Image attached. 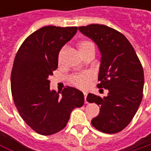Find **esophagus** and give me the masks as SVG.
Instances as JSON below:
<instances>
[{
  "label": "esophagus",
  "mask_w": 151,
  "mask_h": 151,
  "mask_svg": "<svg viewBox=\"0 0 151 151\" xmlns=\"http://www.w3.org/2000/svg\"><path fill=\"white\" fill-rule=\"evenodd\" d=\"M84 96H85V103H88L87 101H86V96H87V93L86 92H84Z\"/></svg>",
  "instance_id": "1"
}]
</instances>
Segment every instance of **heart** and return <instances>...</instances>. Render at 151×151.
Segmentation results:
<instances>
[{
  "instance_id": "1",
  "label": "heart",
  "mask_w": 151,
  "mask_h": 151,
  "mask_svg": "<svg viewBox=\"0 0 151 151\" xmlns=\"http://www.w3.org/2000/svg\"><path fill=\"white\" fill-rule=\"evenodd\" d=\"M77 48L79 50V52L83 55L85 52L89 50L92 48H94V45L92 42L87 41V40H81L77 43ZM62 51V50H61ZM61 51L59 52V57L61 54ZM91 78V74L90 73H80L74 75L72 78V82L78 87H86Z\"/></svg>"
}]
</instances>
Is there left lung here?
I'll return each mask as SVG.
<instances>
[{
	"instance_id": "1",
	"label": "left lung",
	"mask_w": 151,
	"mask_h": 151,
	"mask_svg": "<svg viewBox=\"0 0 151 151\" xmlns=\"http://www.w3.org/2000/svg\"><path fill=\"white\" fill-rule=\"evenodd\" d=\"M101 51L98 87L108 90L107 96L89 93L86 101L101 106L92 120L98 130L114 134L124 129L135 116L142 99L144 74L136 51L121 32L102 24L78 27Z\"/></svg>"
}]
</instances>
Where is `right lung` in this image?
Returning <instances> with one entry per match:
<instances>
[{"mask_svg":"<svg viewBox=\"0 0 151 151\" xmlns=\"http://www.w3.org/2000/svg\"><path fill=\"white\" fill-rule=\"evenodd\" d=\"M77 27L45 26L29 35L15 55L11 72L14 103L23 121L37 133L50 136L62 130L71 112L84 105V94L74 87L50 89L49 77L58 68V53Z\"/></svg>","mask_w":151,"mask_h":151,"instance_id":"add662e5","label":"right lung"}]
</instances>
